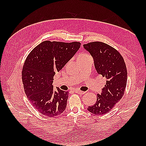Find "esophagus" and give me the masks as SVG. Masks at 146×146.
Here are the masks:
<instances>
[{
	"mask_svg": "<svg viewBox=\"0 0 146 146\" xmlns=\"http://www.w3.org/2000/svg\"><path fill=\"white\" fill-rule=\"evenodd\" d=\"M75 93H76V94H78L83 95V94H85V92H83L81 90H75Z\"/></svg>",
	"mask_w": 146,
	"mask_h": 146,
	"instance_id": "obj_1",
	"label": "esophagus"
}]
</instances>
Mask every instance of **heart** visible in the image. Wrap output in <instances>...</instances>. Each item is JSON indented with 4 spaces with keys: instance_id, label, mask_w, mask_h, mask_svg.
<instances>
[{
    "instance_id": "b5f03b06",
    "label": "heart",
    "mask_w": 146,
    "mask_h": 146,
    "mask_svg": "<svg viewBox=\"0 0 146 146\" xmlns=\"http://www.w3.org/2000/svg\"><path fill=\"white\" fill-rule=\"evenodd\" d=\"M87 54H82V55H81V56H80V57H82V56H86Z\"/></svg>"
}]
</instances>
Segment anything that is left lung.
I'll return each mask as SVG.
<instances>
[{
  "label": "left lung",
  "instance_id": "8db88e82",
  "mask_svg": "<svg viewBox=\"0 0 146 146\" xmlns=\"http://www.w3.org/2000/svg\"><path fill=\"white\" fill-rule=\"evenodd\" d=\"M94 58L97 73L106 78L101 94H97L96 103L87 110L95 115L110 111L122 98L126 88L127 71L120 52L106 43L95 41L83 44Z\"/></svg>",
  "mask_w": 146,
  "mask_h": 146
}]
</instances>
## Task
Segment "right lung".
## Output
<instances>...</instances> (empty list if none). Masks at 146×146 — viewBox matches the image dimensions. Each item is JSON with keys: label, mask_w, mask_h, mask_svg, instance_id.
I'll use <instances>...</instances> for the list:
<instances>
[{"label": "right lung", "mask_w": 146, "mask_h": 146, "mask_svg": "<svg viewBox=\"0 0 146 146\" xmlns=\"http://www.w3.org/2000/svg\"><path fill=\"white\" fill-rule=\"evenodd\" d=\"M80 42L45 41L34 48L23 65L22 80L27 98L42 115L54 117L64 111L68 92L53 90V77L78 51Z\"/></svg>", "instance_id": "add662e5"}]
</instances>
